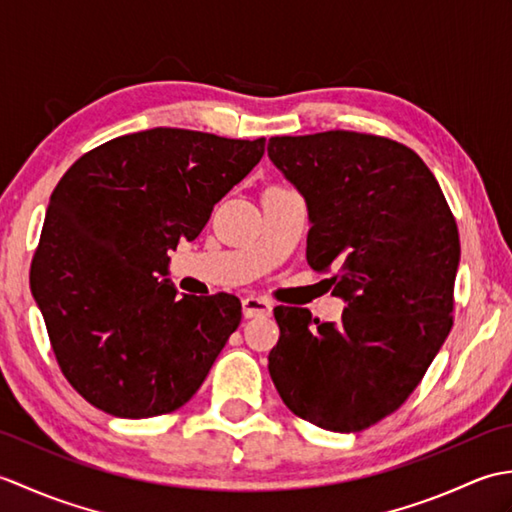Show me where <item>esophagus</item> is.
<instances>
[{
	"instance_id": "34e87169",
	"label": "esophagus",
	"mask_w": 512,
	"mask_h": 512,
	"mask_svg": "<svg viewBox=\"0 0 512 512\" xmlns=\"http://www.w3.org/2000/svg\"><path fill=\"white\" fill-rule=\"evenodd\" d=\"M242 310L246 319H255V317H268V314L273 312V306H270V301L262 297H246L242 301Z\"/></svg>"
}]
</instances>
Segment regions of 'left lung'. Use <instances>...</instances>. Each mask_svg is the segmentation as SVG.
Wrapping results in <instances>:
<instances>
[{
	"mask_svg": "<svg viewBox=\"0 0 512 512\" xmlns=\"http://www.w3.org/2000/svg\"><path fill=\"white\" fill-rule=\"evenodd\" d=\"M268 158L308 204V264L334 270L339 323L277 306L268 372L286 407L328 431H361L418 387L453 325L460 235L438 180L396 140L275 136Z\"/></svg>",
	"mask_w": 512,
	"mask_h": 512,
	"instance_id": "8db88e82",
	"label": "left lung"
}]
</instances>
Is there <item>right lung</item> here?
I'll return each mask as SVG.
<instances>
[{"instance_id": "obj_1", "label": "right lung", "mask_w": 512, "mask_h": 512, "mask_svg": "<svg viewBox=\"0 0 512 512\" xmlns=\"http://www.w3.org/2000/svg\"><path fill=\"white\" fill-rule=\"evenodd\" d=\"M264 145L156 127L88 151L59 180L30 286L63 376L94 407L154 418L204 383L242 303L178 297L169 250L202 233Z\"/></svg>"}]
</instances>
